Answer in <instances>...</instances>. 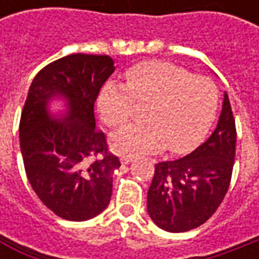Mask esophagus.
Listing matches in <instances>:
<instances>
[{"label": "esophagus", "mask_w": 259, "mask_h": 259, "mask_svg": "<svg viewBox=\"0 0 259 259\" xmlns=\"http://www.w3.org/2000/svg\"><path fill=\"white\" fill-rule=\"evenodd\" d=\"M119 158H121V163H122V164H130V163L134 160V155H125L124 154V155H121Z\"/></svg>", "instance_id": "34e87169"}]
</instances>
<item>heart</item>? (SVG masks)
<instances>
[{"label": "heart", "instance_id": "1", "mask_svg": "<svg viewBox=\"0 0 259 259\" xmlns=\"http://www.w3.org/2000/svg\"><path fill=\"white\" fill-rule=\"evenodd\" d=\"M126 86L108 82L98 96L105 125L118 128L134 116L137 103L147 106V125L126 126L111 137L116 151L153 153L167 147L173 154L192 151L213 124L219 91L207 77L193 76L167 62H145L126 72Z\"/></svg>", "mask_w": 259, "mask_h": 259}]
</instances>
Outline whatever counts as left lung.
Here are the masks:
<instances>
[{"label": "left lung", "mask_w": 259, "mask_h": 259, "mask_svg": "<svg viewBox=\"0 0 259 259\" xmlns=\"http://www.w3.org/2000/svg\"><path fill=\"white\" fill-rule=\"evenodd\" d=\"M236 148V128L228 94L212 135L193 153L155 164L147 193V212L167 232H186L216 212L229 189Z\"/></svg>", "instance_id": "left-lung-1"}]
</instances>
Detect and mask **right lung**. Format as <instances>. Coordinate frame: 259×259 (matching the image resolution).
Returning <instances> with one entry per match:
<instances>
[{"mask_svg":"<svg viewBox=\"0 0 259 259\" xmlns=\"http://www.w3.org/2000/svg\"><path fill=\"white\" fill-rule=\"evenodd\" d=\"M109 56L69 55L43 67L28 89L20 119V148L27 179L57 216L82 222L108 207L119 158L96 130L94 105L114 73ZM65 109L50 111L53 100Z\"/></svg>","mask_w":259,"mask_h":259,"instance_id":"add662e5","label":"right lung"}]
</instances>
